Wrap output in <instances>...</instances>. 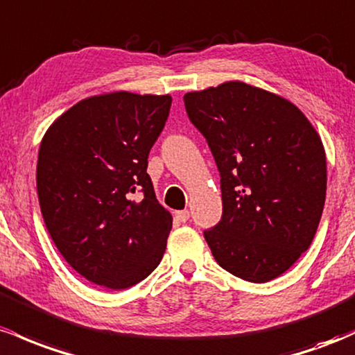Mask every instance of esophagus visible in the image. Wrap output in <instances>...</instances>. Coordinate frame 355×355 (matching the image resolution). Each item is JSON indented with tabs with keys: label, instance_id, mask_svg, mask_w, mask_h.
<instances>
[{
	"label": "esophagus",
	"instance_id": "1",
	"mask_svg": "<svg viewBox=\"0 0 355 355\" xmlns=\"http://www.w3.org/2000/svg\"><path fill=\"white\" fill-rule=\"evenodd\" d=\"M176 218L181 223H186L189 220V211L188 209H182V211H176Z\"/></svg>",
	"mask_w": 355,
	"mask_h": 355
}]
</instances>
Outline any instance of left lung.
<instances>
[{
  "instance_id": "obj_1",
  "label": "left lung",
  "mask_w": 355,
  "mask_h": 355,
  "mask_svg": "<svg viewBox=\"0 0 355 355\" xmlns=\"http://www.w3.org/2000/svg\"><path fill=\"white\" fill-rule=\"evenodd\" d=\"M221 178V220L205 230L221 268L253 284L285 273L312 243L327 162L317 130L284 97L243 82L184 95Z\"/></svg>"
}]
</instances>
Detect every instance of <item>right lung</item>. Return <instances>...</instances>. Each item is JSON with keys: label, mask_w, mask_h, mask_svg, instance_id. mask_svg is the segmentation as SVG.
Instances as JSON below:
<instances>
[{"label": "right lung", "mask_w": 355, "mask_h": 355, "mask_svg": "<svg viewBox=\"0 0 355 355\" xmlns=\"http://www.w3.org/2000/svg\"><path fill=\"white\" fill-rule=\"evenodd\" d=\"M171 102V95L129 92L89 97L60 115L40 144L46 230L92 284L129 288L161 263L173 216L156 199L147 157Z\"/></svg>", "instance_id": "obj_1"}]
</instances>
